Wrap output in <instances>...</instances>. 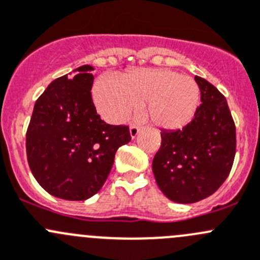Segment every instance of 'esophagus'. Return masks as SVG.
<instances>
[{"instance_id":"1","label":"esophagus","mask_w":260,"mask_h":260,"mask_svg":"<svg viewBox=\"0 0 260 260\" xmlns=\"http://www.w3.org/2000/svg\"><path fill=\"white\" fill-rule=\"evenodd\" d=\"M140 131H141V128L138 127V125H131L129 127V135H131V137L132 138H136L138 136V133H140Z\"/></svg>"}]
</instances>
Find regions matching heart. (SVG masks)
<instances>
[{"instance_id": "1", "label": "heart", "mask_w": 260, "mask_h": 260, "mask_svg": "<svg viewBox=\"0 0 260 260\" xmlns=\"http://www.w3.org/2000/svg\"><path fill=\"white\" fill-rule=\"evenodd\" d=\"M200 95L191 77L168 69H136L122 81L103 75L92 87L95 107L107 122L124 123L145 102L150 122L166 131L181 129L193 120Z\"/></svg>"}]
</instances>
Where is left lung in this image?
I'll return each instance as SVG.
<instances>
[{
	"mask_svg": "<svg viewBox=\"0 0 260 260\" xmlns=\"http://www.w3.org/2000/svg\"><path fill=\"white\" fill-rule=\"evenodd\" d=\"M202 104L183 129L162 131L152 160L156 183L175 203L210 197L226 180L236 148L235 124L225 96L202 77H196Z\"/></svg>",
	"mask_w": 260,
	"mask_h": 260,
	"instance_id": "left-lung-1",
	"label": "left lung"
}]
</instances>
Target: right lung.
<instances>
[{
    "label": "right lung",
    "mask_w": 260,
    "mask_h": 260,
    "mask_svg": "<svg viewBox=\"0 0 260 260\" xmlns=\"http://www.w3.org/2000/svg\"><path fill=\"white\" fill-rule=\"evenodd\" d=\"M94 67L84 64L49 84L37 100L26 132L30 170L48 193L85 201L102 189L120 146L131 141L127 125L100 119L91 99ZM72 75V72H70Z\"/></svg>",
    "instance_id": "obj_1"
}]
</instances>
